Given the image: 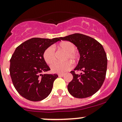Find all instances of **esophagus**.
<instances>
[{"label":"esophagus","instance_id":"34e87169","mask_svg":"<svg viewBox=\"0 0 122 122\" xmlns=\"http://www.w3.org/2000/svg\"><path fill=\"white\" fill-rule=\"evenodd\" d=\"M58 76L59 77H64V74H58Z\"/></svg>","mask_w":122,"mask_h":122}]
</instances>
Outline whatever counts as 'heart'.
<instances>
[{"label":"heart","mask_w":122,"mask_h":122,"mask_svg":"<svg viewBox=\"0 0 122 122\" xmlns=\"http://www.w3.org/2000/svg\"><path fill=\"white\" fill-rule=\"evenodd\" d=\"M57 47L66 52L64 60H71L74 63H76L78 60V55L76 51V46L74 43L67 41H62L57 45ZM43 58L49 65L52 64L55 61V51L52 46H49L45 49L43 53ZM72 67V64L70 61H66L62 62H55L51 66V69L52 72L62 74L70 70Z\"/></svg>","instance_id":"1"}]
</instances>
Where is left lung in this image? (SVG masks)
Instances as JSON below:
<instances>
[{"mask_svg": "<svg viewBox=\"0 0 122 122\" xmlns=\"http://www.w3.org/2000/svg\"><path fill=\"white\" fill-rule=\"evenodd\" d=\"M60 39L74 43L80 55L79 62L71 73L73 76L68 85L71 95L78 99L95 94L106 78L107 59L100 43L94 38L81 34H74L60 37ZM80 71V73H77Z\"/></svg>", "mask_w": 122, "mask_h": 122, "instance_id": "obj_1", "label": "left lung"}]
</instances>
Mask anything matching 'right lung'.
Wrapping results in <instances>:
<instances>
[{"instance_id": "add662e5", "label": "right lung", "mask_w": 122, "mask_h": 122, "mask_svg": "<svg viewBox=\"0 0 122 122\" xmlns=\"http://www.w3.org/2000/svg\"><path fill=\"white\" fill-rule=\"evenodd\" d=\"M60 40L33 38L16 48L10 60L9 72L15 88L20 96L32 102L48 96L57 74H42L50 68L43 58L45 49Z\"/></svg>"}]
</instances>
